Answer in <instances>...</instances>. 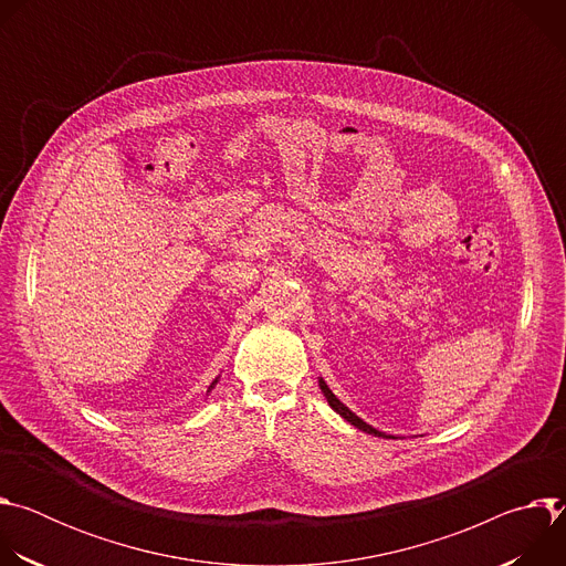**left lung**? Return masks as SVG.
Segmentation results:
<instances>
[{
	"label": "left lung",
	"instance_id": "left-lung-1",
	"mask_svg": "<svg viewBox=\"0 0 566 566\" xmlns=\"http://www.w3.org/2000/svg\"><path fill=\"white\" fill-rule=\"evenodd\" d=\"M317 385H319V389H322V394H325V398L329 400V406H332V410L334 412H338L345 421H349L354 428H358V430H363V432H367V434H374V437H382V439H396V437H391V434H385V432H380V430H376V428H371L369 423H365L360 417H356L345 402H340L338 398H336V394L329 389V385L325 382V380H317Z\"/></svg>",
	"mask_w": 566,
	"mask_h": 566
}]
</instances>
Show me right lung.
Wrapping results in <instances>:
<instances>
[{"label":"right lung","mask_w":566,"mask_h":566,"mask_svg":"<svg viewBox=\"0 0 566 566\" xmlns=\"http://www.w3.org/2000/svg\"><path fill=\"white\" fill-rule=\"evenodd\" d=\"M217 380H219V378H214V380H212V385H210V387H208V391H210V389H212V387H214V385H217Z\"/></svg>","instance_id":"obj_1"}]
</instances>
